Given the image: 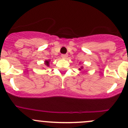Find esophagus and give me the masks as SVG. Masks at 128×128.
I'll list each match as a JSON object with an SVG mask.
<instances>
[{
	"mask_svg": "<svg viewBox=\"0 0 128 128\" xmlns=\"http://www.w3.org/2000/svg\"><path fill=\"white\" fill-rule=\"evenodd\" d=\"M68 54H62L61 55V58H63V59H66L68 58Z\"/></svg>",
	"mask_w": 128,
	"mask_h": 128,
	"instance_id": "34e87169",
	"label": "esophagus"
}]
</instances>
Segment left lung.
Wrapping results in <instances>:
<instances>
[{"mask_svg": "<svg viewBox=\"0 0 128 128\" xmlns=\"http://www.w3.org/2000/svg\"><path fill=\"white\" fill-rule=\"evenodd\" d=\"M83 67H80V68H79V70H81V69H83Z\"/></svg>", "mask_w": 128, "mask_h": 128, "instance_id": "1", "label": "left lung"}]
</instances>
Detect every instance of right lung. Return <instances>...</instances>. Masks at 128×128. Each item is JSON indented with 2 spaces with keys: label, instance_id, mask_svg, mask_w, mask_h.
I'll list each match as a JSON object with an SVG mask.
<instances>
[{
  "label": "right lung",
  "instance_id": "right-lung-1",
  "mask_svg": "<svg viewBox=\"0 0 128 128\" xmlns=\"http://www.w3.org/2000/svg\"><path fill=\"white\" fill-rule=\"evenodd\" d=\"M44 64H45V66H47V67L50 66V60H45Z\"/></svg>",
  "mask_w": 128,
  "mask_h": 128
}]
</instances>
